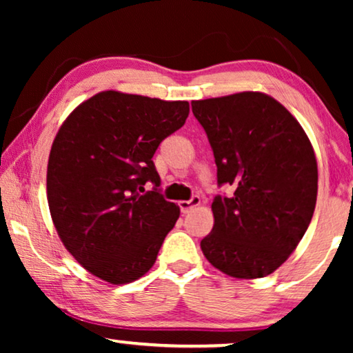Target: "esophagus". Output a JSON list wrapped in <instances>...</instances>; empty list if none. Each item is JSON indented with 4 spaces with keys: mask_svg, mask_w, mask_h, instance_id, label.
I'll use <instances>...</instances> for the list:
<instances>
[{
    "mask_svg": "<svg viewBox=\"0 0 353 353\" xmlns=\"http://www.w3.org/2000/svg\"><path fill=\"white\" fill-rule=\"evenodd\" d=\"M199 204H201V197L199 196H192L190 201H180V202H178L181 214H188V212H190L192 207H196Z\"/></svg>",
    "mask_w": 353,
    "mask_h": 353,
    "instance_id": "obj_1",
    "label": "esophagus"
}]
</instances>
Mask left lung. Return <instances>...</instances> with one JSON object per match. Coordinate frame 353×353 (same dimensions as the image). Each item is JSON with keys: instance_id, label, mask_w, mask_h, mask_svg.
<instances>
[{"instance_id": "left-lung-1", "label": "left lung", "mask_w": 353, "mask_h": 353, "mask_svg": "<svg viewBox=\"0 0 353 353\" xmlns=\"http://www.w3.org/2000/svg\"><path fill=\"white\" fill-rule=\"evenodd\" d=\"M209 138L219 186L205 259L233 278H263L297 248L316 204L315 152L301 123L272 96L244 91L192 101Z\"/></svg>"}]
</instances>
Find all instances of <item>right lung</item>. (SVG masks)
<instances>
[{
	"label": "right lung",
	"mask_w": 353,
	"mask_h": 353,
	"mask_svg": "<svg viewBox=\"0 0 353 353\" xmlns=\"http://www.w3.org/2000/svg\"><path fill=\"white\" fill-rule=\"evenodd\" d=\"M188 114V101L103 91L57 132L48 161V204L65 249L94 276L127 284L156 262L180 209L161 194L152 156ZM148 182L151 192L143 190Z\"/></svg>",
	"instance_id": "1"
}]
</instances>
